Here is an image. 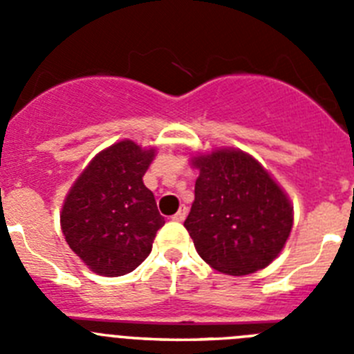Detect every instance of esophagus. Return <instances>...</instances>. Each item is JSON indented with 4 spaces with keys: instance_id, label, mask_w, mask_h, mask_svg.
I'll return each mask as SVG.
<instances>
[{
    "instance_id": "1",
    "label": "esophagus",
    "mask_w": 354,
    "mask_h": 354,
    "mask_svg": "<svg viewBox=\"0 0 354 354\" xmlns=\"http://www.w3.org/2000/svg\"><path fill=\"white\" fill-rule=\"evenodd\" d=\"M186 214H187V209L183 205V207H180L179 211H177L174 216H171V220H174V221H184V220H186Z\"/></svg>"
}]
</instances>
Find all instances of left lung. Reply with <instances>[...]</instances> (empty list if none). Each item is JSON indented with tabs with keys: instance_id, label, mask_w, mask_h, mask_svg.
I'll return each instance as SVG.
<instances>
[{
	"instance_id": "obj_1",
	"label": "left lung",
	"mask_w": 354,
	"mask_h": 354,
	"mask_svg": "<svg viewBox=\"0 0 354 354\" xmlns=\"http://www.w3.org/2000/svg\"><path fill=\"white\" fill-rule=\"evenodd\" d=\"M192 162L200 175L184 227L200 257L232 277L270 266L292 228V207L282 187L243 150H214Z\"/></svg>"
}]
</instances>
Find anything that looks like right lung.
Wrapping results in <instances>:
<instances>
[{
    "mask_svg": "<svg viewBox=\"0 0 354 354\" xmlns=\"http://www.w3.org/2000/svg\"><path fill=\"white\" fill-rule=\"evenodd\" d=\"M154 149L124 140L99 152L77 177L62 207V232L97 274L122 277L149 257L165 225L143 184Z\"/></svg>",
    "mask_w": 354,
    "mask_h": 354,
    "instance_id": "right-lung-1",
    "label": "right lung"
}]
</instances>
